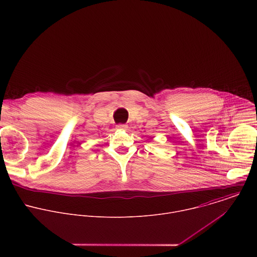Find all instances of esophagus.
Wrapping results in <instances>:
<instances>
[{
  "instance_id": "esophagus-1",
  "label": "esophagus",
  "mask_w": 257,
  "mask_h": 257,
  "mask_svg": "<svg viewBox=\"0 0 257 257\" xmlns=\"http://www.w3.org/2000/svg\"><path fill=\"white\" fill-rule=\"evenodd\" d=\"M128 128V126L127 125H125V124H119V125H117V129H121V130H126Z\"/></svg>"
}]
</instances>
